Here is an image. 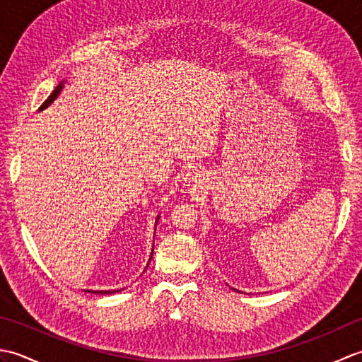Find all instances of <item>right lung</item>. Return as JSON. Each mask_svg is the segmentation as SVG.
Wrapping results in <instances>:
<instances>
[{
    "mask_svg": "<svg viewBox=\"0 0 362 362\" xmlns=\"http://www.w3.org/2000/svg\"><path fill=\"white\" fill-rule=\"evenodd\" d=\"M60 90H62V83H60V86H59L56 90H54L52 93L49 95V98L46 99V101H45V103L40 105V110H42V109H45V107H48V105H49V104L54 101V99L57 98V95L60 93ZM151 258H152V255H151ZM91 292H93V291H91ZM109 292H112V291H104V292H103V291H98V294H109ZM113 292H115V291H113Z\"/></svg>",
    "mask_w": 362,
    "mask_h": 362,
    "instance_id": "right-lung-1",
    "label": "right lung"
}]
</instances>
